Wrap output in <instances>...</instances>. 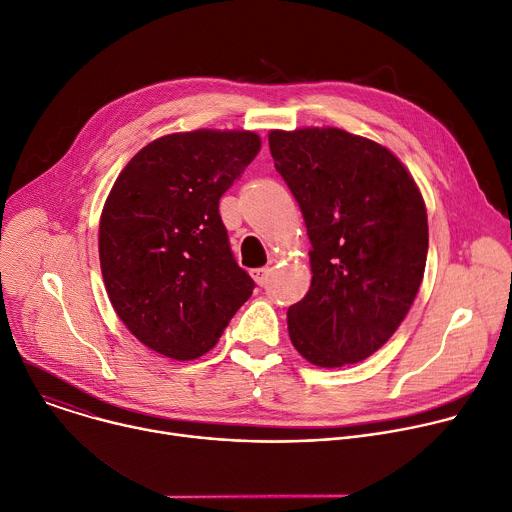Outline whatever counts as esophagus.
Listing matches in <instances>:
<instances>
[{
  "mask_svg": "<svg viewBox=\"0 0 512 512\" xmlns=\"http://www.w3.org/2000/svg\"><path fill=\"white\" fill-rule=\"evenodd\" d=\"M269 275H271V269L269 267H263V269H253L251 271V277L257 281V285L265 287L267 281H269Z\"/></svg>",
  "mask_w": 512,
  "mask_h": 512,
  "instance_id": "esophagus-1",
  "label": "esophagus"
}]
</instances>
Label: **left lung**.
<instances>
[{
    "label": "left lung",
    "instance_id": "8db88e82",
    "mask_svg": "<svg viewBox=\"0 0 512 512\" xmlns=\"http://www.w3.org/2000/svg\"><path fill=\"white\" fill-rule=\"evenodd\" d=\"M269 150L312 243V285L287 310L291 344L322 369L369 358L395 334L423 279L421 192L395 154L338 127L273 129Z\"/></svg>",
    "mask_w": 512,
    "mask_h": 512
}]
</instances>
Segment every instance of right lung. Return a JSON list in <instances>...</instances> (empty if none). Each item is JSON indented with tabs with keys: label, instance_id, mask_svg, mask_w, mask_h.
I'll return each instance as SVG.
<instances>
[{
	"label": "right lung",
	"instance_id": "1",
	"mask_svg": "<svg viewBox=\"0 0 512 512\" xmlns=\"http://www.w3.org/2000/svg\"><path fill=\"white\" fill-rule=\"evenodd\" d=\"M259 148L253 131L164 135L131 158L105 200L99 259L107 296L127 330L158 354H206L253 294L218 200Z\"/></svg>",
	"mask_w": 512,
	"mask_h": 512
}]
</instances>
